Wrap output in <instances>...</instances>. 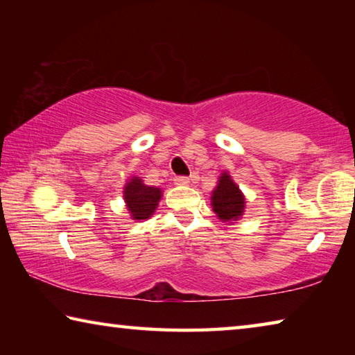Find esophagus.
Listing matches in <instances>:
<instances>
[{
    "instance_id": "34e87169",
    "label": "esophagus",
    "mask_w": 355,
    "mask_h": 355,
    "mask_svg": "<svg viewBox=\"0 0 355 355\" xmlns=\"http://www.w3.org/2000/svg\"><path fill=\"white\" fill-rule=\"evenodd\" d=\"M173 182H175V184H178V186H186V184H189V178L178 175V177L173 178Z\"/></svg>"
}]
</instances>
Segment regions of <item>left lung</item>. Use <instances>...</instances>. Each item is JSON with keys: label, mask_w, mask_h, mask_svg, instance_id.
Returning <instances> with one entry per match:
<instances>
[{"label": "left lung", "mask_w": 355, "mask_h": 355, "mask_svg": "<svg viewBox=\"0 0 355 355\" xmlns=\"http://www.w3.org/2000/svg\"><path fill=\"white\" fill-rule=\"evenodd\" d=\"M211 207L222 222L238 220L244 213V194L227 172L219 177L218 186L211 192Z\"/></svg>", "instance_id": "8db88e82"}]
</instances>
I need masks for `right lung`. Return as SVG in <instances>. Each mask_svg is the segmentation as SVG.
Instances as JSON below:
<instances>
[{
    "mask_svg": "<svg viewBox=\"0 0 355 355\" xmlns=\"http://www.w3.org/2000/svg\"><path fill=\"white\" fill-rule=\"evenodd\" d=\"M163 191L155 186L144 184L139 177H131L123 188V199L131 214V219H148L155 213Z\"/></svg>",
    "mask_w": 355,
    "mask_h": 355,
    "instance_id": "1",
    "label": "right lung"
}]
</instances>
